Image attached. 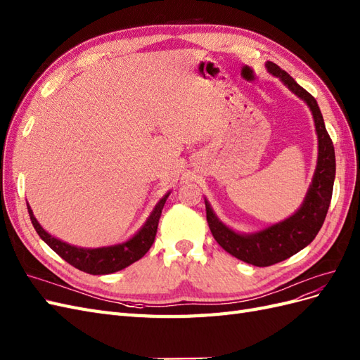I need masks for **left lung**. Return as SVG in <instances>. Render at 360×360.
Masks as SVG:
<instances>
[{
  "mask_svg": "<svg viewBox=\"0 0 360 360\" xmlns=\"http://www.w3.org/2000/svg\"><path fill=\"white\" fill-rule=\"evenodd\" d=\"M265 68L271 75L281 78L282 83L311 108L318 136V160L312 184L306 193L302 207L291 217L271 224L259 232L238 233L232 231L219 220L210 202L205 199L207 220L215 241L235 258L256 266H269L288 259L312 243L318 231L321 229L328 205H330L336 172L333 143L326 129L324 119L315 98L273 61H266Z\"/></svg>",
  "mask_w": 360,
  "mask_h": 360,
  "instance_id": "8db88e82",
  "label": "left lung"
}]
</instances>
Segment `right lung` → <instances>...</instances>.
I'll return each instance as SVG.
<instances>
[{
  "label": "right lung",
  "instance_id": "obj_1",
  "mask_svg": "<svg viewBox=\"0 0 360 360\" xmlns=\"http://www.w3.org/2000/svg\"><path fill=\"white\" fill-rule=\"evenodd\" d=\"M169 194H164L160 202L155 205V208L150 212L146 223L141 226V229L125 243L107 245V248H98V249H86V248H77V245H70L65 241H61L53 235H49L42 226L36 220L34 214L27 203L30 219L34 226L39 237L42 238L51 249H53L58 256H61L66 262L74 265L75 269L89 273V274H110L116 273L119 270L127 269L132 262L139 261L140 258L146 255L150 249V245L155 240L158 221L161 217V211L164 208Z\"/></svg>",
  "mask_w": 360,
  "mask_h": 360
}]
</instances>
